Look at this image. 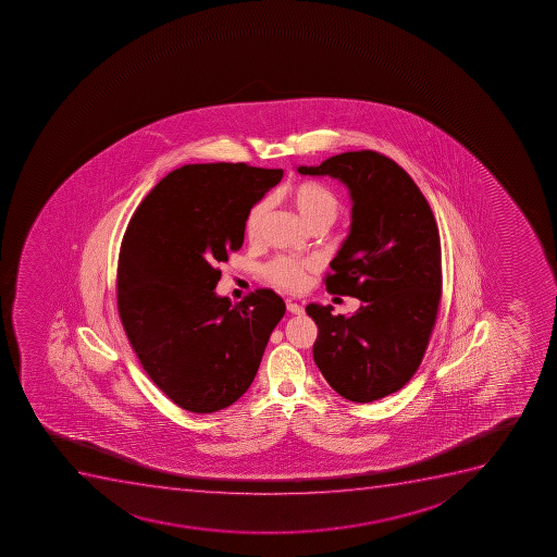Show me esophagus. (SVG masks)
I'll return each mask as SVG.
<instances>
[{"instance_id": "1", "label": "esophagus", "mask_w": 557, "mask_h": 557, "mask_svg": "<svg viewBox=\"0 0 557 557\" xmlns=\"http://www.w3.org/2000/svg\"><path fill=\"white\" fill-rule=\"evenodd\" d=\"M287 309L290 314L294 315H301L305 314V309L299 304H294V301H288Z\"/></svg>"}]
</instances>
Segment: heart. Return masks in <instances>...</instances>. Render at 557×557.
<instances>
[{
    "label": "heart",
    "instance_id": "b5f03b06",
    "mask_svg": "<svg viewBox=\"0 0 557 557\" xmlns=\"http://www.w3.org/2000/svg\"><path fill=\"white\" fill-rule=\"evenodd\" d=\"M294 207L298 210L301 220L307 225L318 223V221H326L334 223L342 203L334 190L321 185V183H301L298 187L293 188L290 193ZM270 212V199H261L253 205L248 212L247 221H245V231L250 239H256L261 232L264 220ZM312 261L309 259L293 258V256H277L270 263L264 264V275L270 283H274L277 287L287 288V290H299L307 282V272L312 270Z\"/></svg>",
    "mask_w": 557,
    "mask_h": 557
}]
</instances>
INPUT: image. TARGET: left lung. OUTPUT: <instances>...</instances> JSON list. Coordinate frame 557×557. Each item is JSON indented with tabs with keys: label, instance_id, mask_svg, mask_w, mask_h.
<instances>
[{
	"label": "left lung",
	"instance_id": "1",
	"mask_svg": "<svg viewBox=\"0 0 557 557\" xmlns=\"http://www.w3.org/2000/svg\"><path fill=\"white\" fill-rule=\"evenodd\" d=\"M304 176H331L348 188L350 231L326 275V290L361 301L352 315L307 305L318 325L314 361L348 401L394 394L416 374L441 299V243L434 214L412 177L374 150L343 152Z\"/></svg>",
	"mask_w": 557,
	"mask_h": 557
}]
</instances>
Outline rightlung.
<instances>
[{
	"label": "right lung",
	"instance_id": "add662e5",
	"mask_svg": "<svg viewBox=\"0 0 557 557\" xmlns=\"http://www.w3.org/2000/svg\"><path fill=\"white\" fill-rule=\"evenodd\" d=\"M282 177L245 163L182 166L150 190L123 236V329L150 380L188 412H218L248 391L287 310L270 288L236 305L214 290L248 212Z\"/></svg>",
	"mask_w": 557,
	"mask_h": 557
}]
</instances>
